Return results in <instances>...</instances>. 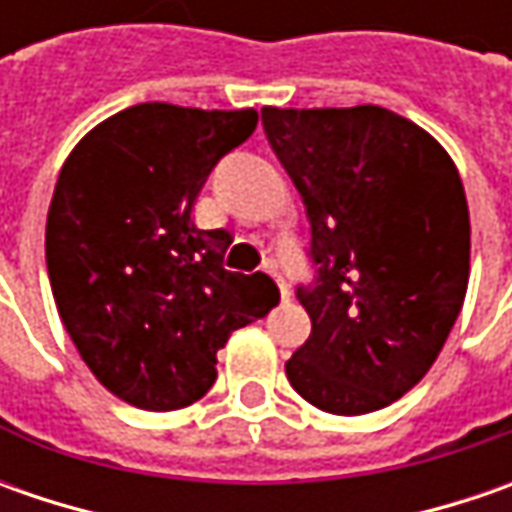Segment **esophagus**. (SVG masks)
Listing matches in <instances>:
<instances>
[{"label": "esophagus", "mask_w": 512, "mask_h": 512, "mask_svg": "<svg viewBox=\"0 0 512 512\" xmlns=\"http://www.w3.org/2000/svg\"><path fill=\"white\" fill-rule=\"evenodd\" d=\"M270 276L276 279V285H279V293H282V302H287L290 299V287H287L285 276L282 273H276V270H270Z\"/></svg>", "instance_id": "obj_1"}]
</instances>
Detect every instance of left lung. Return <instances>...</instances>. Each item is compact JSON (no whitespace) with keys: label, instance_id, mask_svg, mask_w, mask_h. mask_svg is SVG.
<instances>
[{"label":"left lung","instance_id":"obj_1","mask_svg":"<svg viewBox=\"0 0 512 512\" xmlns=\"http://www.w3.org/2000/svg\"><path fill=\"white\" fill-rule=\"evenodd\" d=\"M262 125L305 202L316 267L296 287L313 327L287 379L319 410L373 413L422 382L464 305L459 170L427 130L376 105L262 108Z\"/></svg>","mask_w":512,"mask_h":512}]
</instances>
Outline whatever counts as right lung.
Listing matches in <instances>:
<instances>
[{
	"mask_svg": "<svg viewBox=\"0 0 512 512\" xmlns=\"http://www.w3.org/2000/svg\"><path fill=\"white\" fill-rule=\"evenodd\" d=\"M256 110L145 102L90 130L50 199L53 299L90 373L142 410H179L216 382V350L279 305L265 273L225 270L233 236L190 219Z\"/></svg>",
	"mask_w": 512,
	"mask_h": 512,
	"instance_id": "add662e5",
	"label": "right lung"
}]
</instances>
